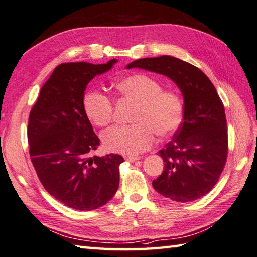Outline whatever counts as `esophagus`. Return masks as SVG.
<instances>
[{"mask_svg": "<svg viewBox=\"0 0 257 257\" xmlns=\"http://www.w3.org/2000/svg\"><path fill=\"white\" fill-rule=\"evenodd\" d=\"M140 159V157H133V156H126L125 157V160L130 161V163H133V161H137Z\"/></svg>", "mask_w": 257, "mask_h": 257, "instance_id": "34e87169", "label": "esophagus"}]
</instances>
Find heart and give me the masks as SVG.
Returning <instances> with one entry per match:
<instances>
[{
    "label": "heart",
    "instance_id": "1",
    "mask_svg": "<svg viewBox=\"0 0 257 257\" xmlns=\"http://www.w3.org/2000/svg\"><path fill=\"white\" fill-rule=\"evenodd\" d=\"M115 88L124 99L137 102L131 125H117L102 133L107 151L134 156L154 145L156 132L172 136L184 119V100L177 90L163 89L159 80L147 74H132L117 81ZM84 111L98 126H107L114 117V102L105 93L85 94Z\"/></svg>",
    "mask_w": 257,
    "mask_h": 257
}]
</instances>
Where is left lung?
<instances>
[{
	"mask_svg": "<svg viewBox=\"0 0 257 257\" xmlns=\"http://www.w3.org/2000/svg\"><path fill=\"white\" fill-rule=\"evenodd\" d=\"M126 67L164 74L181 89L183 123L159 151L165 169L152 186L173 201L199 200L219 181L228 156L227 119L217 90L200 69L173 56L141 58Z\"/></svg>",
	"mask_w": 257,
	"mask_h": 257,
	"instance_id": "1",
	"label": "left lung"
}]
</instances>
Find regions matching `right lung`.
Masks as SVG:
<instances>
[{"label": "right lung", "mask_w": 257, "mask_h": 257, "mask_svg": "<svg viewBox=\"0 0 257 257\" xmlns=\"http://www.w3.org/2000/svg\"><path fill=\"white\" fill-rule=\"evenodd\" d=\"M116 62L114 58L106 64L76 62L56 66L30 111L27 134L31 163L45 190L72 209L100 208L119 185L123 157H89L100 140L83 107L88 83Z\"/></svg>", "instance_id": "obj_1"}]
</instances>
